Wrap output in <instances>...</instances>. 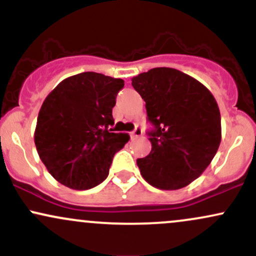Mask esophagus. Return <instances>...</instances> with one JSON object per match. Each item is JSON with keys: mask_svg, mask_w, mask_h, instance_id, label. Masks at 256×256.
<instances>
[{"mask_svg": "<svg viewBox=\"0 0 256 256\" xmlns=\"http://www.w3.org/2000/svg\"><path fill=\"white\" fill-rule=\"evenodd\" d=\"M142 134H143L142 128H140V126H136V128H134L132 132H130V136H131V138H136V137L142 136Z\"/></svg>", "mask_w": 256, "mask_h": 256, "instance_id": "obj_1", "label": "esophagus"}]
</instances>
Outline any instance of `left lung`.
Listing matches in <instances>:
<instances>
[{
    "label": "left lung",
    "mask_w": 256,
    "mask_h": 256,
    "mask_svg": "<svg viewBox=\"0 0 256 256\" xmlns=\"http://www.w3.org/2000/svg\"><path fill=\"white\" fill-rule=\"evenodd\" d=\"M146 102L152 128V152L137 158L142 177L152 186L177 190L198 178L222 140V118L210 91L195 78L156 67L132 78Z\"/></svg>",
    "instance_id": "8db88e82"
}]
</instances>
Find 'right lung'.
I'll return each mask as SVG.
<instances>
[{"label": "right lung", "instance_id": "add662e5", "mask_svg": "<svg viewBox=\"0 0 256 256\" xmlns=\"http://www.w3.org/2000/svg\"><path fill=\"white\" fill-rule=\"evenodd\" d=\"M124 80L95 72L64 79L44 100L34 144L46 170L74 190L96 186L108 177L114 154L130 140L114 134L112 110Z\"/></svg>", "mask_w": 256, "mask_h": 256}]
</instances>
